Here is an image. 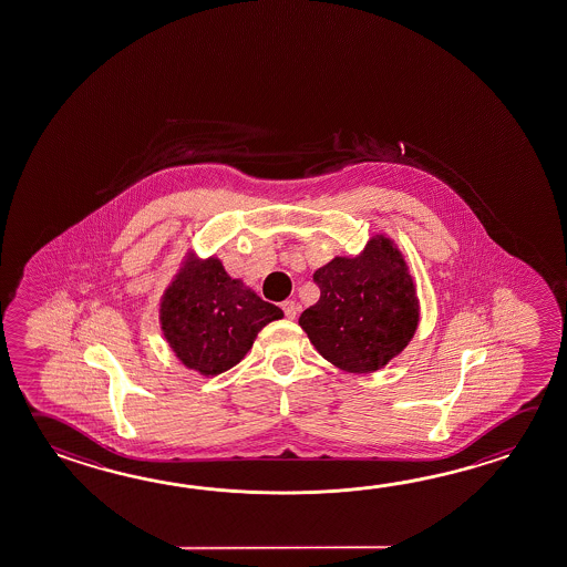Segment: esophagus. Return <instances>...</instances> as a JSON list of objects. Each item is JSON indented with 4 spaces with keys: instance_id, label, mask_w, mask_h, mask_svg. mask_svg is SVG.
<instances>
[{
    "instance_id": "obj_1",
    "label": "esophagus",
    "mask_w": 567,
    "mask_h": 567,
    "mask_svg": "<svg viewBox=\"0 0 567 567\" xmlns=\"http://www.w3.org/2000/svg\"><path fill=\"white\" fill-rule=\"evenodd\" d=\"M282 310H285V317H287V319L295 321V319H297V312H299V307H297L295 300H285V302H282Z\"/></svg>"
}]
</instances>
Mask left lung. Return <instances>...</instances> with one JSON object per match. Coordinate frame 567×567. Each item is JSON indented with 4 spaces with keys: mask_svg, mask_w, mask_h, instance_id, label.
I'll use <instances>...</instances> for the list:
<instances>
[{
    "mask_svg": "<svg viewBox=\"0 0 567 567\" xmlns=\"http://www.w3.org/2000/svg\"><path fill=\"white\" fill-rule=\"evenodd\" d=\"M312 278L321 299L300 315L299 324L337 369L374 373L415 337L421 319L415 280L385 235L371 236L357 257L332 258Z\"/></svg>",
    "mask_w": 567,
    "mask_h": 567,
    "instance_id": "8db88e82",
    "label": "left lung"
}]
</instances>
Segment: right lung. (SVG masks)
<instances>
[{"label": "right lung", "mask_w": 567, "mask_h": 567, "mask_svg": "<svg viewBox=\"0 0 567 567\" xmlns=\"http://www.w3.org/2000/svg\"><path fill=\"white\" fill-rule=\"evenodd\" d=\"M282 317L243 280L228 277L220 258H200L193 248L161 299L164 339L184 367L204 377L240 363L258 332Z\"/></svg>", "instance_id": "add662e5"}]
</instances>
